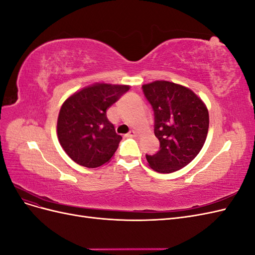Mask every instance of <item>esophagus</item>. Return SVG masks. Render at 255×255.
Instances as JSON below:
<instances>
[{
    "instance_id": "esophagus-1",
    "label": "esophagus",
    "mask_w": 255,
    "mask_h": 255,
    "mask_svg": "<svg viewBox=\"0 0 255 255\" xmlns=\"http://www.w3.org/2000/svg\"><path fill=\"white\" fill-rule=\"evenodd\" d=\"M127 137H128V138L136 137V132H135V130H129V132L127 134Z\"/></svg>"
}]
</instances>
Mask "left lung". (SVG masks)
Masks as SVG:
<instances>
[{
	"label": "left lung",
	"mask_w": 255,
	"mask_h": 255,
	"mask_svg": "<svg viewBox=\"0 0 255 255\" xmlns=\"http://www.w3.org/2000/svg\"><path fill=\"white\" fill-rule=\"evenodd\" d=\"M154 112L159 150L145 158L157 172L170 173L188 165L201 151L208 132V111L194 91L167 81L142 85Z\"/></svg>",
	"instance_id": "1"
}]
</instances>
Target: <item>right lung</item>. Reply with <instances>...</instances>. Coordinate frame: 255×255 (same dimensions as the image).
Instances as JSON below:
<instances>
[{
  "mask_svg": "<svg viewBox=\"0 0 255 255\" xmlns=\"http://www.w3.org/2000/svg\"><path fill=\"white\" fill-rule=\"evenodd\" d=\"M128 89L126 85L96 84L66 100L58 116L57 136L76 164L97 168L113 157L122 137L107 119L106 110Z\"/></svg>",
  "mask_w": 255,
  "mask_h": 255,
  "instance_id": "right-lung-1",
  "label": "right lung"
}]
</instances>
